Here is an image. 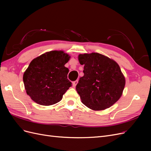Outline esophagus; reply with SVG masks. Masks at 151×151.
<instances>
[{
    "label": "esophagus",
    "instance_id": "obj_1",
    "mask_svg": "<svg viewBox=\"0 0 151 151\" xmlns=\"http://www.w3.org/2000/svg\"><path fill=\"white\" fill-rule=\"evenodd\" d=\"M77 83H78V80H76V81L73 82V83H72V86H73V87H76Z\"/></svg>",
    "mask_w": 151,
    "mask_h": 151
}]
</instances>
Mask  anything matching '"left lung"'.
Wrapping results in <instances>:
<instances>
[{
  "label": "left lung",
  "mask_w": 151,
  "mask_h": 151,
  "mask_svg": "<svg viewBox=\"0 0 151 151\" xmlns=\"http://www.w3.org/2000/svg\"><path fill=\"white\" fill-rule=\"evenodd\" d=\"M78 60L84 65V76L76 86L82 103L94 111L111 107L122 96L125 85L119 65L98 53L79 54Z\"/></svg>",
  "instance_id": "left-lung-1"
}]
</instances>
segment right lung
I'll list each match as a JSON object with an SVG mask.
<instances>
[{"instance_id": "1", "label": "right lung", "mask_w": 151, "mask_h": 151, "mask_svg": "<svg viewBox=\"0 0 151 151\" xmlns=\"http://www.w3.org/2000/svg\"><path fill=\"white\" fill-rule=\"evenodd\" d=\"M70 56L62 50H53L34 58L23 74L26 92L33 101L50 106L61 101L72 86L65 67Z\"/></svg>"}]
</instances>
